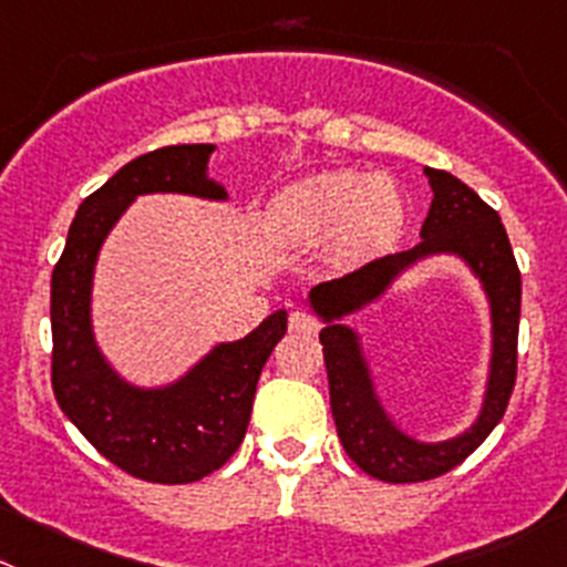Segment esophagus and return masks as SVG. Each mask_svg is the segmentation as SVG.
Masks as SVG:
<instances>
[{
    "label": "esophagus",
    "instance_id": "34e87169",
    "mask_svg": "<svg viewBox=\"0 0 567 567\" xmlns=\"http://www.w3.org/2000/svg\"><path fill=\"white\" fill-rule=\"evenodd\" d=\"M289 331L292 333H303V337H315L320 331V320L309 311H292L289 315Z\"/></svg>",
    "mask_w": 567,
    "mask_h": 567
}]
</instances>
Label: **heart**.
Instances as JSON below:
<instances>
[{
	"label": "heart",
	"mask_w": 567,
	"mask_h": 567,
	"mask_svg": "<svg viewBox=\"0 0 567 567\" xmlns=\"http://www.w3.org/2000/svg\"><path fill=\"white\" fill-rule=\"evenodd\" d=\"M406 223V197L386 175L331 169L284 188L267 206L264 228L292 247L333 239L348 256L390 245Z\"/></svg>",
	"instance_id": "heart-1"
}]
</instances>
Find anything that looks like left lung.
<instances>
[{"label": "left lung", "mask_w": 567, "mask_h": 567, "mask_svg": "<svg viewBox=\"0 0 567 567\" xmlns=\"http://www.w3.org/2000/svg\"><path fill=\"white\" fill-rule=\"evenodd\" d=\"M429 217L420 228V245L395 256L375 258L353 272L320 284L309 292L311 309L322 317L320 331L326 355L331 412L344 454L368 473L392 484L429 482L454 471L501 423L515 390L517 375V326H520V269L512 252L501 217L451 172L429 169ZM460 255L483 280L494 320V355L491 357L488 392L477 423L454 441L420 443L394 425L374 395L367 360L360 353L358 334L341 317L374 302L391 280L429 255Z\"/></svg>", "instance_id": "1"}]
</instances>
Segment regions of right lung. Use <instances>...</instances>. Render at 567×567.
I'll return each mask as SVG.
<instances>
[{
  "instance_id": "obj_1",
  "label": "right lung",
  "mask_w": 567,
  "mask_h": 567,
  "mask_svg": "<svg viewBox=\"0 0 567 567\" xmlns=\"http://www.w3.org/2000/svg\"><path fill=\"white\" fill-rule=\"evenodd\" d=\"M214 144H177L138 155L83 199L52 269V390L80 434L116 467L155 484H188L219 471L245 440L261 368L287 333V311L223 342L175 384H127L96 348L91 284L105 236L138 194L228 199L208 177Z\"/></svg>"
}]
</instances>
